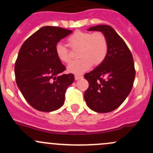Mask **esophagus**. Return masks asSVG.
Instances as JSON below:
<instances>
[{
	"instance_id": "1",
	"label": "esophagus",
	"mask_w": 153,
	"mask_h": 153,
	"mask_svg": "<svg viewBox=\"0 0 153 153\" xmlns=\"http://www.w3.org/2000/svg\"><path fill=\"white\" fill-rule=\"evenodd\" d=\"M83 77L81 76V75H75V79L76 80H79V79H81V78H82Z\"/></svg>"
}]
</instances>
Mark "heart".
Here are the masks:
<instances>
[{"label": "heart", "instance_id": "obj_1", "mask_svg": "<svg viewBox=\"0 0 153 153\" xmlns=\"http://www.w3.org/2000/svg\"><path fill=\"white\" fill-rule=\"evenodd\" d=\"M67 41L72 49H79L78 57L81 58L68 65L67 71L70 73L81 74L90 69L92 64L98 66L105 60L108 52V43L102 32L92 34L77 31L69 37ZM55 52L61 62L67 64L71 61L69 49L61 43L55 45Z\"/></svg>", "mask_w": 153, "mask_h": 153}]
</instances>
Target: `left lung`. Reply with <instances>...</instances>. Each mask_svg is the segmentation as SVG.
Returning <instances> with one entry per match:
<instances>
[{"instance_id": "obj_1", "label": "left lung", "mask_w": 153, "mask_h": 153, "mask_svg": "<svg viewBox=\"0 0 153 153\" xmlns=\"http://www.w3.org/2000/svg\"><path fill=\"white\" fill-rule=\"evenodd\" d=\"M87 30L98 31L105 35L108 52L101 64L84 75L89 82L84 99L95 112H112L124 102L132 90L135 77L133 58L124 40L110 26H94Z\"/></svg>"}]
</instances>
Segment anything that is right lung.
Wrapping results in <instances>:
<instances>
[{"label": "right lung", "instance_id": "add662e5", "mask_svg": "<svg viewBox=\"0 0 153 153\" xmlns=\"http://www.w3.org/2000/svg\"><path fill=\"white\" fill-rule=\"evenodd\" d=\"M72 31L41 27L25 41L15 64L17 85L26 101L35 109L52 112L63 106L72 74H62L65 67L58 59L55 45Z\"/></svg>", "mask_w": 153, "mask_h": 153}]
</instances>
